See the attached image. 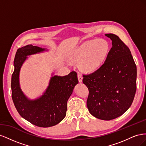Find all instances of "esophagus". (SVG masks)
Wrapping results in <instances>:
<instances>
[{"label":"esophagus","instance_id":"obj_1","mask_svg":"<svg viewBox=\"0 0 146 146\" xmlns=\"http://www.w3.org/2000/svg\"><path fill=\"white\" fill-rule=\"evenodd\" d=\"M77 77H78V79L79 82H82L83 77H82V75H81L80 73H78V75H77Z\"/></svg>","mask_w":146,"mask_h":146}]
</instances>
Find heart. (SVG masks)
<instances>
[{
	"label": "heart",
	"mask_w": 146,
	"mask_h": 146,
	"mask_svg": "<svg viewBox=\"0 0 146 146\" xmlns=\"http://www.w3.org/2000/svg\"><path fill=\"white\" fill-rule=\"evenodd\" d=\"M109 49V43L106 39H91L84 42L73 51L71 60L79 63L84 71L92 72L104 63Z\"/></svg>",
	"instance_id": "1"
}]
</instances>
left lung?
Returning a JSON list of instances; mask_svg holds the SVG:
<instances>
[{"instance_id":"1","label":"left lung","mask_w":146,"mask_h":146,"mask_svg":"<svg viewBox=\"0 0 146 146\" xmlns=\"http://www.w3.org/2000/svg\"><path fill=\"white\" fill-rule=\"evenodd\" d=\"M105 36L112 47L101 67L83 75V83L89 90L87 107L92 116L110 121L121 116L130 108L136 90V66L131 52L117 35Z\"/></svg>"}]
</instances>
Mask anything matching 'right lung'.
Wrapping results in <instances>:
<instances>
[{
  "label": "right lung",
  "instance_id": "right-lung-1",
  "mask_svg": "<svg viewBox=\"0 0 146 146\" xmlns=\"http://www.w3.org/2000/svg\"><path fill=\"white\" fill-rule=\"evenodd\" d=\"M45 48L27 45L17 49L15 57V70L11 76V95L19 114L25 120L40 127L58 124L64 118L67 102L73 90L78 83L77 74L72 71L65 76H52L44 94L39 98L30 100L22 91L19 72L28 55L44 51Z\"/></svg>",
  "mask_w": 146,
  "mask_h": 146
}]
</instances>
